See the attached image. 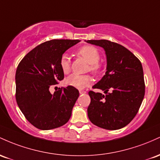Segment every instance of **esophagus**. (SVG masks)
Segmentation results:
<instances>
[{
	"label": "esophagus",
	"mask_w": 160,
	"mask_h": 160,
	"mask_svg": "<svg viewBox=\"0 0 160 160\" xmlns=\"http://www.w3.org/2000/svg\"><path fill=\"white\" fill-rule=\"evenodd\" d=\"M79 93H80V94H86V91H83V90H80Z\"/></svg>",
	"instance_id": "esophagus-1"
}]
</instances>
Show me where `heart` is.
<instances>
[{
  "label": "heart",
  "mask_w": 160,
  "mask_h": 160,
  "mask_svg": "<svg viewBox=\"0 0 160 160\" xmlns=\"http://www.w3.org/2000/svg\"><path fill=\"white\" fill-rule=\"evenodd\" d=\"M78 56L82 57L89 63L88 70L94 75H99L103 71V65L99 62L100 53L97 48L91 45L82 47L77 51ZM60 69L64 74L70 72L71 66L69 57L67 54H63L60 60ZM66 85L72 86L77 89H83L92 83V78L89 75H76L73 74L66 79Z\"/></svg>",
  "instance_id": "obj_1"
}]
</instances>
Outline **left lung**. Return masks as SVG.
<instances>
[{"instance_id":"obj_1","label":"left lung","mask_w":160,"mask_h":160,"mask_svg":"<svg viewBox=\"0 0 160 160\" xmlns=\"http://www.w3.org/2000/svg\"><path fill=\"white\" fill-rule=\"evenodd\" d=\"M102 47L107 55V72L93 88L101 89L105 95L90 91L88 108L90 121L100 128L116 130L126 126L138 113L145 94L141 61L130 51L108 40H88Z\"/></svg>"}]
</instances>
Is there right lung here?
Here are the masks:
<instances>
[{
	"label": "right lung",
	"instance_id": "1",
	"mask_svg": "<svg viewBox=\"0 0 160 160\" xmlns=\"http://www.w3.org/2000/svg\"><path fill=\"white\" fill-rule=\"evenodd\" d=\"M79 40L53 39L38 45L22 58L16 72V100L26 119L41 130L53 129L70 119L79 96L72 86L51 94V85L64 78L60 60Z\"/></svg>",
	"mask_w": 160,
	"mask_h": 160
}]
</instances>
